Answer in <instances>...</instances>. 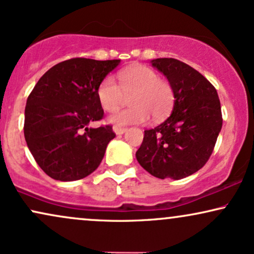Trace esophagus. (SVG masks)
I'll use <instances>...</instances> for the list:
<instances>
[{"label": "esophagus", "mask_w": 254, "mask_h": 254, "mask_svg": "<svg viewBox=\"0 0 254 254\" xmlns=\"http://www.w3.org/2000/svg\"><path fill=\"white\" fill-rule=\"evenodd\" d=\"M113 129H114L115 134H118V135H121V134H124L125 132H126L127 128L126 127H121V126H114Z\"/></svg>", "instance_id": "1"}]
</instances>
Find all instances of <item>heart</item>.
<instances>
[{
	"instance_id": "1",
	"label": "heart",
	"mask_w": 254,
	"mask_h": 254,
	"mask_svg": "<svg viewBox=\"0 0 254 254\" xmlns=\"http://www.w3.org/2000/svg\"><path fill=\"white\" fill-rule=\"evenodd\" d=\"M119 86L112 76L105 77L96 89V96L103 111L114 113L120 107L124 95L128 96L130 107L115 113L109 122L117 126L143 124L149 119L161 120L172 112L175 93L168 81L160 79L152 68L135 65L118 74Z\"/></svg>"
}]
</instances>
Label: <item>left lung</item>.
<instances>
[{"label":"left lung","mask_w":254,"mask_h":254,"mask_svg":"<svg viewBox=\"0 0 254 254\" xmlns=\"http://www.w3.org/2000/svg\"><path fill=\"white\" fill-rule=\"evenodd\" d=\"M153 67L167 77L175 93L171 117L145 130L136 160L159 179L179 180L208 161L223 126L217 89L190 65L175 59H155Z\"/></svg>","instance_id":"1"}]
</instances>
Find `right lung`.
<instances>
[{
  "label": "right lung",
  "mask_w": 254,
  "mask_h": 254,
  "mask_svg": "<svg viewBox=\"0 0 254 254\" xmlns=\"http://www.w3.org/2000/svg\"><path fill=\"white\" fill-rule=\"evenodd\" d=\"M120 60L74 58L42 75L27 99L24 137L41 170L55 180L86 178L101 164L111 125L89 128L103 119L96 89Z\"/></svg>",
  "instance_id": "right-lung-1"
}]
</instances>
